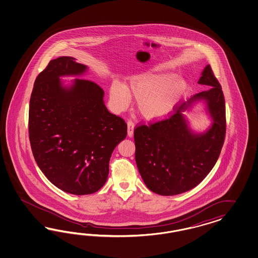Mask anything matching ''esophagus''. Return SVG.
Wrapping results in <instances>:
<instances>
[{"instance_id": "obj_1", "label": "esophagus", "mask_w": 258, "mask_h": 258, "mask_svg": "<svg viewBox=\"0 0 258 258\" xmlns=\"http://www.w3.org/2000/svg\"><path fill=\"white\" fill-rule=\"evenodd\" d=\"M133 132H134V123L132 120L127 121V136L133 137Z\"/></svg>"}]
</instances>
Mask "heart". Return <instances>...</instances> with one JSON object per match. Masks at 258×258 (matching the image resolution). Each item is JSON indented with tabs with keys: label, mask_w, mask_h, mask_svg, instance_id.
<instances>
[{
	"label": "heart",
	"mask_w": 258,
	"mask_h": 258,
	"mask_svg": "<svg viewBox=\"0 0 258 258\" xmlns=\"http://www.w3.org/2000/svg\"><path fill=\"white\" fill-rule=\"evenodd\" d=\"M188 82L172 72L148 71L132 76L125 85L117 80L109 89L113 108L125 110L131 98L136 100L138 112L147 120H161L172 114L186 95Z\"/></svg>",
	"instance_id": "b5f03b06"
}]
</instances>
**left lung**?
<instances>
[{
    "label": "left lung",
    "mask_w": 258,
    "mask_h": 258,
    "mask_svg": "<svg viewBox=\"0 0 258 258\" xmlns=\"http://www.w3.org/2000/svg\"><path fill=\"white\" fill-rule=\"evenodd\" d=\"M198 83L211 88L181 104L171 117L134 131L138 170L147 187L159 195H179L196 187L219 159L226 131L224 96L210 65ZM198 102L203 103L212 121L203 132L194 131L185 115Z\"/></svg>",
    "instance_id": "8db88e82"
}]
</instances>
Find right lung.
Masks as SVG:
<instances>
[{
    "label": "right lung",
    "instance_id": "add662e5",
    "mask_svg": "<svg viewBox=\"0 0 258 258\" xmlns=\"http://www.w3.org/2000/svg\"><path fill=\"white\" fill-rule=\"evenodd\" d=\"M88 70L73 56L51 60L36 78L29 104L36 163L55 186L73 195L93 194L105 184L111 153L126 137V124L108 110L104 91L82 79Z\"/></svg>",
    "mask_w": 258,
    "mask_h": 258
}]
</instances>
